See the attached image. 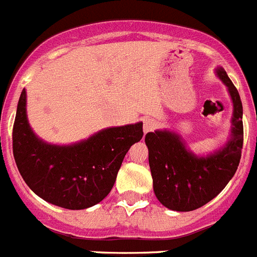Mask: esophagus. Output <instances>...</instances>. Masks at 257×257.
Instances as JSON below:
<instances>
[{
  "label": "esophagus",
  "instance_id": "34e87169",
  "mask_svg": "<svg viewBox=\"0 0 257 257\" xmlns=\"http://www.w3.org/2000/svg\"><path fill=\"white\" fill-rule=\"evenodd\" d=\"M156 122H154L153 119H151V118H147V119L143 121V131H144V134L153 131L154 128H156Z\"/></svg>",
  "mask_w": 257,
  "mask_h": 257
}]
</instances>
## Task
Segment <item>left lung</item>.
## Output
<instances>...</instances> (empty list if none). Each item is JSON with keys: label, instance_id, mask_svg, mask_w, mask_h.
<instances>
[{"label": "left lung", "instance_id": "1", "mask_svg": "<svg viewBox=\"0 0 257 257\" xmlns=\"http://www.w3.org/2000/svg\"><path fill=\"white\" fill-rule=\"evenodd\" d=\"M216 73L228 87L234 108L231 139L224 148L208 157H197L188 152L175 133L145 135L154 194L170 210L184 212L205 206L226 187L239 165L243 148L242 101L225 70L217 68Z\"/></svg>", "mask_w": 257, "mask_h": 257}]
</instances>
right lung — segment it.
<instances>
[{
	"instance_id": "obj_1",
	"label": "right lung",
	"mask_w": 257,
	"mask_h": 257,
	"mask_svg": "<svg viewBox=\"0 0 257 257\" xmlns=\"http://www.w3.org/2000/svg\"><path fill=\"white\" fill-rule=\"evenodd\" d=\"M26 96L24 88L13 127V153L27 185L45 201L68 210H83L103 201L130 147L142 140V122L105 128L78 144L51 145L31 130Z\"/></svg>"
}]
</instances>
